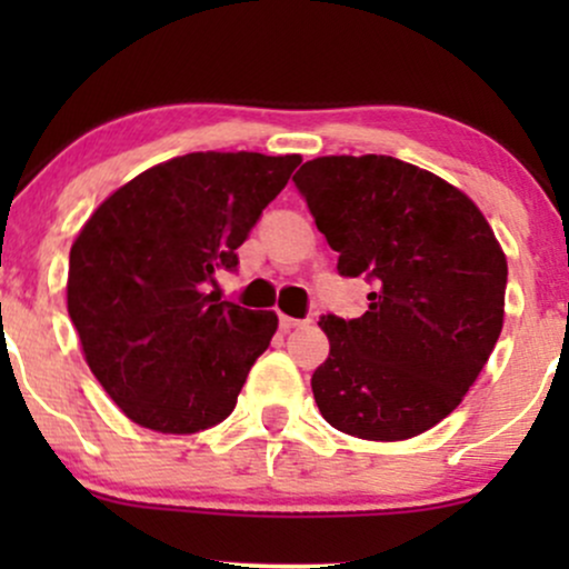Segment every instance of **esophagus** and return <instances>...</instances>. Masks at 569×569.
<instances>
[{"label":"esophagus","instance_id":"1","mask_svg":"<svg viewBox=\"0 0 569 569\" xmlns=\"http://www.w3.org/2000/svg\"><path fill=\"white\" fill-rule=\"evenodd\" d=\"M297 326H302V321H299V318L280 316V329H283V331H291V329H297Z\"/></svg>","mask_w":569,"mask_h":569}]
</instances>
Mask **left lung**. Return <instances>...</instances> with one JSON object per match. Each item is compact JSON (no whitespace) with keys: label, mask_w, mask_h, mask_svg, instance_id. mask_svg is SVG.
Returning a JSON list of instances; mask_svg holds the SVG:
<instances>
[{"label":"left lung","mask_w":569,"mask_h":569,"mask_svg":"<svg viewBox=\"0 0 569 569\" xmlns=\"http://www.w3.org/2000/svg\"><path fill=\"white\" fill-rule=\"evenodd\" d=\"M293 184L339 276L371 283L361 318L318 321L331 345L312 375L323 420L369 441L433 428L500 337L508 264L495 232L460 189L385 154L310 160Z\"/></svg>","instance_id":"8db88e82"}]
</instances>
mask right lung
I'll use <instances>...</instances> for the list:
<instances>
[{
    "label": "right lung",
    "instance_id": "add662e5",
    "mask_svg": "<svg viewBox=\"0 0 569 569\" xmlns=\"http://www.w3.org/2000/svg\"><path fill=\"white\" fill-rule=\"evenodd\" d=\"M299 154L192 152L149 168L96 208L69 253V318L84 361L133 422L158 433L219 426L278 329L270 310L221 302L217 272Z\"/></svg>",
    "mask_w": 569,
    "mask_h": 569
}]
</instances>
